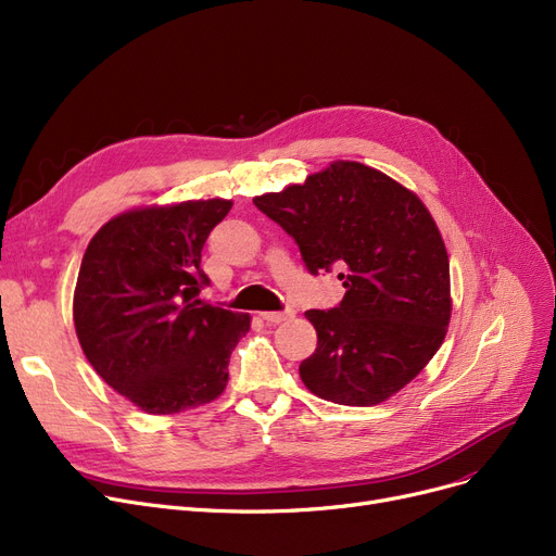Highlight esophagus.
Here are the masks:
<instances>
[{"mask_svg":"<svg viewBox=\"0 0 556 556\" xmlns=\"http://www.w3.org/2000/svg\"><path fill=\"white\" fill-rule=\"evenodd\" d=\"M291 316H293V311H265V313H261V318L265 323H270V325L283 323V320H288Z\"/></svg>","mask_w":556,"mask_h":556,"instance_id":"obj_1","label":"esophagus"}]
</instances>
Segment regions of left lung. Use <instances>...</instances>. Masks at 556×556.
I'll use <instances>...</instances> for the list:
<instances>
[{
  "label": "left lung",
  "instance_id": "left-lung-1",
  "mask_svg": "<svg viewBox=\"0 0 556 556\" xmlns=\"http://www.w3.org/2000/svg\"><path fill=\"white\" fill-rule=\"evenodd\" d=\"M254 204L295 240L311 275L343 270L341 304L304 313L318 331L300 364L306 389L348 406L404 389L441 348L452 311L445 243L418 195L375 167L336 161Z\"/></svg>",
  "mask_w": 556,
  "mask_h": 556
}]
</instances>
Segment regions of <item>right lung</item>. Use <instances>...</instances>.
<instances>
[{
  "instance_id": "add662e5",
  "label": "right lung",
  "mask_w": 556,
  "mask_h": 556,
  "mask_svg": "<svg viewBox=\"0 0 556 556\" xmlns=\"http://www.w3.org/2000/svg\"><path fill=\"white\" fill-rule=\"evenodd\" d=\"M231 202L127 211L86 248L75 329L90 366L144 414H177L218 397L248 313L200 300L202 248Z\"/></svg>"
}]
</instances>
